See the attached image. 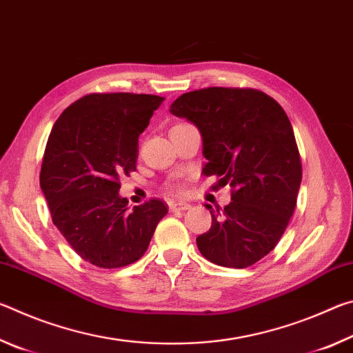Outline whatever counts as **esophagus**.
I'll return each instance as SVG.
<instances>
[{
	"label": "esophagus",
	"mask_w": 353,
	"mask_h": 353,
	"mask_svg": "<svg viewBox=\"0 0 353 353\" xmlns=\"http://www.w3.org/2000/svg\"><path fill=\"white\" fill-rule=\"evenodd\" d=\"M191 205L187 204V202H170V210L171 212H183L188 210Z\"/></svg>",
	"instance_id": "esophagus-1"
}]
</instances>
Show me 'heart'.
Here are the masks:
<instances>
[{
    "label": "heart",
    "mask_w": 353,
    "mask_h": 353,
    "mask_svg": "<svg viewBox=\"0 0 353 353\" xmlns=\"http://www.w3.org/2000/svg\"><path fill=\"white\" fill-rule=\"evenodd\" d=\"M170 188L174 191H181V185H170Z\"/></svg>",
    "instance_id": "b5f03b06"
}]
</instances>
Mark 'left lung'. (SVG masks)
I'll return each instance as SVG.
<instances>
[{
    "label": "left lung",
    "instance_id": "left-lung-1",
    "mask_svg": "<svg viewBox=\"0 0 353 353\" xmlns=\"http://www.w3.org/2000/svg\"><path fill=\"white\" fill-rule=\"evenodd\" d=\"M171 113L201 130L202 172L232 187L229 205L205 204L212 227L196 238L201 254L219 266H252L277 246L296 208L302 163L290 118L266 93L227 87L183 93Z\"/></svg>",
    "mask_w": 353,
    "mask_h": 353
}]
</instances>
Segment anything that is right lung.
Masks as SVG:
<instances>
[{"label": "right lung", "mask_w": 353, "mask_h": 353, "mask_svg": "<svg viewBox=\"0 0 353 353\" xmlns=\"http://www.w3.org/2000/svg\"><path fill=\"white\" fill-rule=\"evenodd\" d=\"M163 98L90 93L57 118L43 154L40 187L52 223L74 252L104 270L135 263L146 252L159 221L160 199L128 208L119 177L137 170L139 137Z\"/></svg>", "instance_id": "obj_1"}]
</instances>
